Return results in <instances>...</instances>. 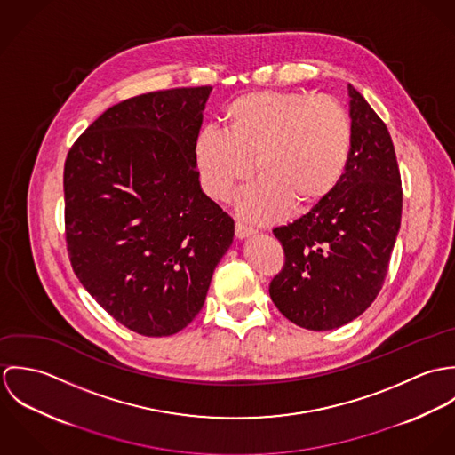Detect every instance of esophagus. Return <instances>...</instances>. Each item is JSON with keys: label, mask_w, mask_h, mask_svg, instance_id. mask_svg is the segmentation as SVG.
<instances>
[{"label": "esophagus", "mask_w": 455, "mask_h": 455, "mask_svg": "<svg viewBox=\"0 0 455 455\" xmlns=\"http://www.w3.org/2000/svg\"><path fill=\"white\" fill-rule=\"evenodd\" d=\"M235 233H236V238L243 240V238H249V236H252V235L256 233V229L238 220V222H236V226H235Z\"/></svg>", "instance_id": "esophagus-1"}]
</instances>
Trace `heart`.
Masks as SVG:
<instances>
[{
  "label": "heart",
  "instance_id": "b5f03b06",
  "mask_svg": "<svg viewBox=\"0 0 455 455\" xmlns=\"http://www.w3.org/2000/svg\"><path fill=\"white\" fill-rule=\"evenodd\" d=\"M224 131L196 134L193 157L204 193L226 201L252 173L259 184L240 199L242 212L267 220L312 206L339 184L352 152L347 108L305 91H252L224 110Z\"/></svg>",
  "mask_w": 455,
  "mask_h": 455
}]
</instances>
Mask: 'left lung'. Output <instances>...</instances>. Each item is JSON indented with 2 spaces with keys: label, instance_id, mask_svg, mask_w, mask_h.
I'll use <instances>...</instances> for the list:
<instances>
[{
  "label": "left lung",
  "instance_id": "left-lung-1",
  "mask_svg": "<svg viewBox=\"0 0 455 455\" xmlns=\"http://www.w3.org/2000/svg\"><path fill=\"white\" fill-rule=\"evenodd\" d=\"M348 96L354 141L339 184L308 213L273 229L285 262L269 296L283 317L312 331L348 324L375 301L401 226L389 130L352 85Z\"/></svg>",
  "mask_w": 455,
  "mask_h": 455
}]
</instances>
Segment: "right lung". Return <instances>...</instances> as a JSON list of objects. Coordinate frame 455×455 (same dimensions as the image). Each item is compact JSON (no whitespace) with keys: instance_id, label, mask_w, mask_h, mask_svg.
<instances>
[{"instance_id":"add662e5","label":"right lung","mask_w":455,"mask_h":455,"mask_svg":"<svg viewBox=\"0 0 455 455\" xmlns=\"http://www.w3.org/2000/svg\"><path fill=\"white\" fill-rule=\"evenodd\" d=\"M212 87L130 98L84 131L65 163L68 256L87 292L143 336L189 324L235 236L193 157Z\"/></svg>"}]
</instances>
